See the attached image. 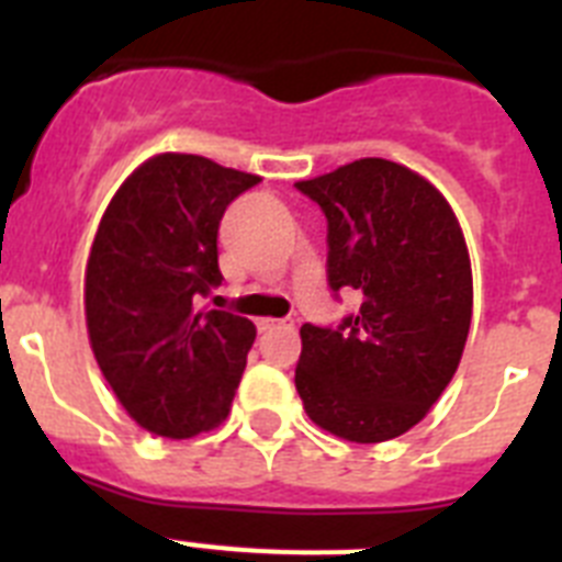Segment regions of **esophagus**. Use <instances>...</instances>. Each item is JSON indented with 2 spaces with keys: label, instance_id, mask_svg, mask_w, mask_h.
<instances>
[{
  "label": "esophagus",
  "instance_id": "1",
  "mask_svg": "<svg viewBox=\"0 0 562 562\" xmlns=\"http://www.w3.org/2000/svg\"><path fill=\"white\" fill-rule=\"evenodd\" d=\"M278 326H292V324H286V321H276V317H261V321H258V329L261 331L278 329Z\"/></svg>",
  "mask_w": 562,
  "mask_h": 562
}]
</instances>
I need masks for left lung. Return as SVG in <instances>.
I'll use <instances>...</instances> for the list:
<instances>
[{
	"label": "left lung",
	"mask_w": 562,
	"mask_h": 562,
	"mask_svg": "<svg viewBox=\"0 0 562 562\" xmlns=\"http://www.w3.org/2000/svg\"><path fill=\"white\" fill-rule=\"evenodd\" d=\"M326 216V278L360 310L301 326L295 389L315 425L374 445L448 389L473 317V272L448 200L400 162L366 157L297 182Z\"/></svg>",
	"instance_id": "left-lung-1"
}]
</instances>
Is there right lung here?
Segmentation results:
<instances>
[{"label": "right lung", "mask_w": 562, "mask_h": 562, "mask_svg": "<svg viewBox=\"0 0 562 562\" xmlns=\"http://www.w3.org/2000/svg\"><path fill=\"white\" fill-rule=\"evenodd\" d=\"M256 173L196 154H157L117 188L87 261L95 360L140 428L191 439L231 411L256 326L200 310L222 284L220 222Z\"/></svg>", "instance_id": "right-lung-1"}]
</instances>
